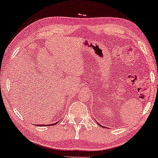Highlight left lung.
<instances>
[{
    "instance_id": "obj_1",
    "label": "left lung",
    "mask_w": 158,
    "mask_h": 158,
    "mask_svg": "<svg viewBox=\"0 0 158 158\" xmlns=\"http://www.w3.org/2000/svg\"><path fill=\"white\" fill-rule=\"evenodd\" d=\"M98 125H99V126H101V127H103V126H101V125H100V124H99V123H98Z\"/></svg>"
}]
</instances>
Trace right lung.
Returning <instances> with one entry per match:
<instances>
[{
    "instance_id": "add662e5",
    "label": "right lung",
    "mask_w": 158,
    "mask_h": 158,
    "mask_svg": "<svg viewBox=\"0 0 158 158\" xmlns=\"http://www.w3.org/2000/svg\"><path fill=\"white\" fill-rule=\"evenodd\" d=\"M57 123H52V124H50V125H37V126H53V125H55Z\"/></svg>"
}]
</instances>
